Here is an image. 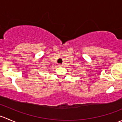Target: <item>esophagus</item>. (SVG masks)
Wrapping results in <instances>:
<instances>
[{"instance_id": "esophagus-1", "label": "esophagus", "mask_w": 122, "mask_h": 122, "mask_svg": "<svg viewBox=\"0 0 122 122\" xmlns=\"http://www.w3.org/2000/svg\"><path fill=\"white\" fill-rule=\"evenodd\" d=\"M59 66H60V67H64V65L60 64H59Z\"/></svg>"}]
</instances>
